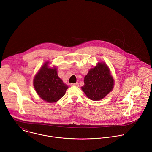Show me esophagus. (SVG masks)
<instances>
[{
	"label": "esophagus",
	"mask_w": 152,
	"mask_h": 152,
	"mask_svg": "<svg viewBox=\"0 0 152 152\" xmlns=\"http://www.w3.org/2000/svg\"><path fill=\"white\" fill-rule=\"evenodd\" d=\"M73 86H79V83H73Z\"/></svg>",
	"instance_id": "34e87169"
}]
</instances>
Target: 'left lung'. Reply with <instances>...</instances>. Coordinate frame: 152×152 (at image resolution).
I'll return each instance as SVG.
<instances>
[{"label":"left lung","mask_w":152,"mask_h":152,"mask_svg":"<svg viewBox=\"0 0 152 152\" xmlns=\"http://www.w3.org/2000/svg\"><path fill=\"white\" fill-rule=\"evenodd\" d=\"M114 82L109 68L100 62L85 76L82 90L91 100H100L112 91Z\"/></svg>","instance_id":"obj_1"}]
</instances>
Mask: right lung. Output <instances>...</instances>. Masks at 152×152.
Segmentation results:
<instances>
[{
  "mask_svg": "<svg viewBox=\"0 0 152 152\" xmlns=\"http://www.w3.org/2000/svg\"><path fill=\"white\" fill-rule=\"evenodd\" d=\"M34 88L42 99L49 103H54L62 97L68 86L63 83L57 74L56 69H50L46 62L34 79Z\"/></svg>",
  "mask_w": 152,
  "mask_h": 152,
  "instance_id": "obj_1",
  "label": "right lung"
}]
</instances>
